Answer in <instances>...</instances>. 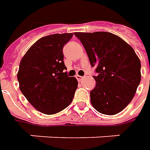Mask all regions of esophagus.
<instances>
[{
	"label": "esophagus",
	"instance_id": "34e87169",
	"mask_svg": "<svg viewBox=\"0 0 150 150\" xmlns=\"http://www.w3.org/2000/svg\"><path fill=\"white\" fill-rule=\"evenodd\" d=\"M76 78L78 79V81H79V82H80V81H82V80H83L84 78L83 77H82V76H80V75H77V76H76Z\"/></svg>",
	"mask_w": 150,
	"mask_h": 150
}]
</instances>
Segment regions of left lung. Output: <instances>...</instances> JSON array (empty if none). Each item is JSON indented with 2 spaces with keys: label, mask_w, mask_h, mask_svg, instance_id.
Returning a JSON list of instances; mask_svg holds the SVG:
<instances>
[{
  "label": "left lung",
  "mask_w": 150,
  "mask_h": 150,
  "mask_svg": "<svg viewBox=\"0 0 150 150\" xmlns=\"http://www.w3.org/2000/svg\"><path fill=\"white\" fill-rule=\"evenodd\" d=\"M96 67V87L90 92L98 112L114 115L124 110L134 97L141 80V63L134 50L111 32H75Z\"/></svg>",
  "instance_id": "obj_1"
}]
</instances>
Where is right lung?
Here are the masks:
<instances>
[{"label": "right lung", "mask_w": 150, "mask_h": 150, "mask_svg": "<svg viewBox=\"0 0 150 150\" xmlns=\"http://www.w3.org/2000/svg\"><path fill=\"white\" fill-rule=\"evenodd\" d=\"M72 33L53 34L40 38L20 62L17 79L27 101L38 111L55 114L72 103L78 80L68 77L63 62V46Z\"/></svg>", "instance_id": "1"}]
</instances>
